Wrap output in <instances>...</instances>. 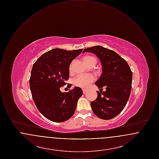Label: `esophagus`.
<instances>
[{
    "label": "esophagus",
    "mask_w": 159,
    "mask_h": 159,
    "mask_svg": "<svg viewBox=\"0 0 159 159\" xmlns=\"http://www.w3.org/2000/svg\"><path fill=\"white\" fill-rule=\"evenodd\" d=\"M86 92H87V90H86V89H83V94H85V93H86Z\"/></svg>",
    "instance_id": "34e87169"
}]
</instances>
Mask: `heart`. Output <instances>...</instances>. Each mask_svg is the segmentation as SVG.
Masks as SVG:
<instances>
[{
    "label": "heart",
    "instance_id": "heart-1",
    "mask_svg": "<svg viewBox=\"0 0 159 159\" xmlns=\"http://www.w3.org/2000/svg\"><path fill=\"white\" fill-rule=\"evenodd\" d=\"M84 62L86 65H88L92 61H94L96 62V60L94 57L92 56H86L83 58ZM74 62H72L70 66V70H71L73 66ZM95 80L94 76L91 75H79L76 76L73 79V82L74 84L81 88H87L91 83H92Z\"/></svg>",
    "mask_w": 159,
    "mask_h": 159
}]
</instances>
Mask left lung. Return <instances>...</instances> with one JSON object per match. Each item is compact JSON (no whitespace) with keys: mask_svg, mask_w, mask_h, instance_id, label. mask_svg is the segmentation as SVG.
Segmentation results:
<instances>
[{"mask_svg":"<svg viewBox=\"0 0 159 159\" xmlns=\"http://www.w3.org/2000/svg\"><path fill=\"white\" fill-rule=\"evenodd\" d=\"M84 52L95 54L102 66V74L95 83L99 92L91 102L92 110L100 119H111L126 105L132 89V72L126 61L112 50L95 46L84 49ZM103 87L105 91H102Z\"/></svg>","mask_w":159,"mask_h":159,"instance_id":"obj_1","label":"left lung"}]
</instances>
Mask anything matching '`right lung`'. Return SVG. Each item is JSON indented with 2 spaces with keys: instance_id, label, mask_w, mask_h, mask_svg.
<instances>
[{
  "instance_id": "right-lung-1",
  "label": "right lung",
  "mask_w": 159,
  "mask_h": 159,
  "mask_svg": "<svg viewBox=\"0 0 159 159\" xmlns=\"http://www.w3.org/2000/svg\"><path fill=\"white\" fill-rule=\"evenodd\" d=\"M82 50L53 49L42 54L33 66L30 79L33 99L40 113L51 121H66L75 112L82 89L75 86L62 92L60 88L68 79L71 62Z\"/></svg>"
}]
</instances>
